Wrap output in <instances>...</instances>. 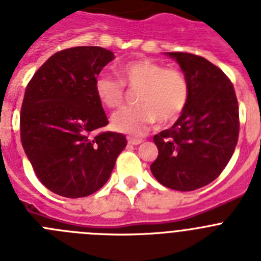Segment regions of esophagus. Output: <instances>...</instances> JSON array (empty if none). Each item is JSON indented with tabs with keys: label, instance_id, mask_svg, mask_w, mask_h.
I'll return each mask as SVG.
<instances>
[{
	"label": "esophagus",
	"instance_id": "34e87169",
	"mask_svg": "<svg viewBox=\"0 0 261 261\" xmlns=\"http://www.w3.org/2000/svg\"><path fill=\"white\" fill-rule=\"evenodd\" d=\"M142 142V140L140 138H132V137H128V144L129 145H140Z\"/></svg>",
	"mask_w": 261,
	"mask_h": 261
}]
</instances>
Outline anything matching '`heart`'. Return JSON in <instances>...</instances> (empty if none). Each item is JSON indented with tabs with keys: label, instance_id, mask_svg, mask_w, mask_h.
<instances>
[{
	"label": "heart",
	"instance_id": "obj_1",
	"mask_svg": "<svg viewBox=\"0 0 261 261\" xmlns=\"http://www.w3.org/2000/svg\"><path fill=\"white\" fill-rule=\"evenodd\" d=\"M120 80L129 86H138L137 106H128L115 112L111 123L114 129L133 136H142L156 120L167 123L176 119L190 98V85L179 69L165 68L161 62L137 59L120 64ZM123 84L114 75L102 73L95 80V93L106 107L123 103Z\"/></svg>",
	"mask_w": 261,
	"mask_h": 261
}]
</instances>
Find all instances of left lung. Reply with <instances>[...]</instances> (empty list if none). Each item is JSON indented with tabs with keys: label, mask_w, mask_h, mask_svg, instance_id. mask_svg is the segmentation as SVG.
I'll use <instances>...</instances> for the list:
<instances>
[{
	"label": "left lung",
	"mask_w": 261,
	"mask_h": 261,
	"mask_svg": "<svg viewBox=\"0 0 261 261\" xmlns=\"http://www.w3.org/2000/svg\"><path fill=\"white\" fill-rule=\"evenodd\" d=\"M179 64L190 98L170 129L154 136L158 158L150 170L162 186L195 191L220 176L231 159L239 136L235 90L220 68L201 56L166 52Z\"/></svg>",
	"instance_id": "8db88e82"
}]
</instances>
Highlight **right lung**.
Masks as SVG:
<instances>
[{"instance_id": "add662e5", "label": "right lung", "mask_w": 261, "mask_h": 261, "mask_svg": "<svg viewBox=\"0 0 261 261\" xmlns=\"http://www.w3.org/2000/svg\"><path fill=\"white\" fill-rule=\"evenodd\" d=\"M115 59L102 47L60 50L39 68L26 87L20 140L41 184L69 199L100 190L126 146L121 133L94 130L107 125L95 80Z\"/></svg>"}]
</instances>
